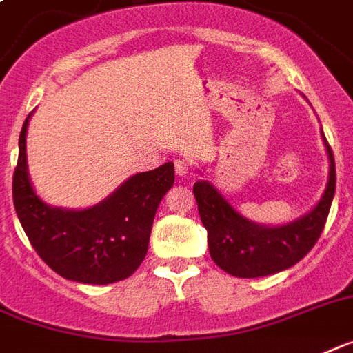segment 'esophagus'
<instances>
[{
	"label": "esophagus",
	"mask_w": 353,
	"mask_h": 353,
	"mask_svg": "<svg viewBox=\"0 0 353 353\" xmlns=\"http://www.w3.org/2000/svg\"><path fill=\"white\" fill-rule=\"evenodd\" d=\"M174 171L179 176H188L191 173V164L185 159H176L174 160Z\"/></svg>",
	"instance_id": "1"
}]
</instances>
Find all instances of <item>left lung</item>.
Masks as SVG:
<instances>
[{
  "instance_id": "obj_1",
  "label": "left lung",
  "mask_w": 353,
  "mask_h": 353,
  "mask_svg": "<svg viewBox=\"0 0 353 353\" xmlns=\"http://www.w3.org/2000/svg\"><path fill=\"white\" fill-rule=\"evenodd\" d=\"M330 176L325 194L312 211L281 227L256 225L238 214L212 183L200 180L193 193L203 227L208 229L209 254L222 270L236 278L276 274L298 263L319 240L336 193V164L330 144Z\"/></svg>"
}]
</instances>
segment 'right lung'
<instances>
[{
	"label": "right lung",
	"instance_id": "add662e5",
	"mask_svg": "<svg viewBox=\"0 0 353 353\" xmlns=\"http://www.w3.org/2000/svg\"><path fill=\"white\" fill-rule=\"evenodd\" d=\"M28 119L19 135L12 196L32 247L52 270L72 281L108 285L130 278L145 258L157 208L174 182L173 162L133 174L84 211L50 208L32 189L26 171Z\"/></svg>",
	"mask_w": 353,
	"mask_h": 353
}]
</instances>
